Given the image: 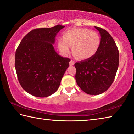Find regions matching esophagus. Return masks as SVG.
Wrapping results in <instances>:
<instances>
[{
  "label": "esophagus",
  "mask_w": 134,
  "mask_h": 134,
  "mask_svg": "<svg viewBox=\"0 0 134 134\" xmlns=\"http://www.w3.org/2000/svg\"><path fill=\"white\" fill-rule=\"evenodd\" d=\"M69 64L70 66H73V65H74L75 64V62L73 61V60H70V61L69 62Z\"/></svg>",
  "instance_id": "esophagus-1"
}]
</instances>
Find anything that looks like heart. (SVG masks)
<instances>
[{
    "instance_id": "heart-1",
    "label": "heart",
    "mask_w": 134,
    "mask_h": 134,
    "mask_svg": "<svg viewBox=\"0 0 134 134\" xmlns=\"http://www.w3.org/2000/svg\"><path fill=\"white\" fill-rule=\"evenodd\" d=\"M100 43V37L97 32L86 28H76L65 33L58 46L65 55L69 53L71 46L73 53L79 59H87L97 53Z\"/></svg>"
}]
</instances>
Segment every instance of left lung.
Wrapping results in <instances>:
<instances>
[{"instance_id": "8db88e82", "label": "left lung", "mask_w": 134, "mask_h": 134, "mask_svg": "<svg viewBox=\"0 0 134 134\" xmlns=\"http://www.w3.org/2000/svg\"><path fill=\"white\" fill-rule=\"evenodd\" d=\"M99 32V48L89 59L77 62L76 80L79 87L89 95L106 91L115 78L119 64L118 48L111 35L102 28L94 26Z\"/></svg>"}]
</instances>
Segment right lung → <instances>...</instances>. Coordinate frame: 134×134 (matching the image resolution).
<instances>
[{
  "instance_id": "right-lung-1",
  "label": "right lung",
  "mask_w": 134,
  "mask_h": 134,
  "mask_svg": "<svg viewBox=\"0 0 134 134\" xmlns=\"http://www.w3.org/2000/svg\"><path fill=\"white\" fill-rule=\"evenodd\" d=\"M64 26L32 30L22 39L15 52L19 83L33 96L44 98L58 90L70 59L60 56L53 44Z\"/></svg>"
}]
</instances>
